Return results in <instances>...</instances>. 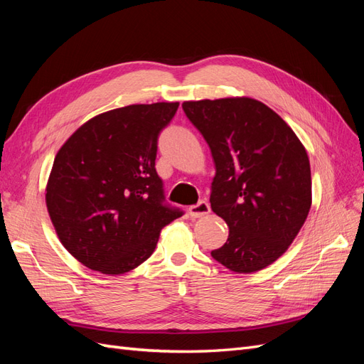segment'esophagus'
<instances>
[{"mask_svg":"<svg viewBox=\"0 0 364 364\" xmlns=\"http://www.w3.org/2000/svg\"><path fill=\"white\" fill-rule=\"evenodd\" d=\"M209 211H211V208H209V203H208L206 200H200L197 205L190 206L188 214H190L193 218H200V217H203V215H208Z\"/></svg>","mask_w":364,"mask_h":364,"instance_id":"34e87169","label":"esophagus"}]
</instances>
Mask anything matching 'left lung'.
Here are the masks:
<instances>
[{"mask_svg":"<svg viewBox=\"0 0 364 364\" xmlns=\"http://www.w3.org/2000/svg\"><path fill=\"white\" fill-rule=\"evenodd\" d=\"M213 153V211L229 226L211 257L237 273L258 272L289 249L311 208L310 161L269 106L247 97L182 103Z\"/></svg>","mask_w":364,"mask_h":364,"instance_id":"8db88e82","label":"left lung"}]
</instances>
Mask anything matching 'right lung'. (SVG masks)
<instances>
[{"label": "right lung", "instance_id": "1", "mask_svg": "<svg viewBox=\"0 0 364 364\" xmlns=\"http://www.w3.org/2000/svg\"><path fill=\"white\" fill-rule=\"evenodd\" d=\"M179 103L130 105L77 129L54 158L47 208L60 243L105 274L134 270L183 211L165 202L158 138Z\"/></svg>", "mask_w": 364, "mask_h": 364}]
</instances>
